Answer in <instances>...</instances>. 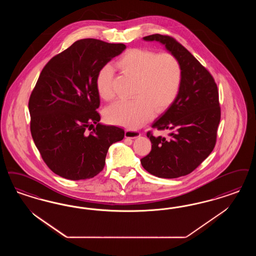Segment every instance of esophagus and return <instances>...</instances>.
<instances>
[{"label": "esophagus", "instance_id": "esophagus-1", "mask_svg": "<svg viewBox=\"0 0 256 256\" xmlns=\"http://www.w3.org/2000/svg\"><path fill=\"white\" fill-rule=\"evenodd\" d=\"M124 136H126V138L135 139V138H138V137L140 136V132H137V130H126Z\"/></svg>", "mask_w": 256, "mask_h": 256}]
</instances>
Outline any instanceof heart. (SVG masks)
<instances>
[{"label": "heart", "instance_id": "1", "mask_svg": "<svg viewBox=\"0 0 256 256\" xmlns=\"http://www.w3.org/2000/svg\"><path fill=\"white\" fill-rule=\"evenodd\" d=\"M122 72L136 80L132 100H119L106 110L108 122L130 128L146 123L152 112L160 113L174 102L182 84V68L170 53L156 54L144 48H132L115 62ZM113 70L110 64L100 68L96 88L100 97L110 100Z\"/></svg>", "mask_w": 256, "mask_h": 256}]
</instances>
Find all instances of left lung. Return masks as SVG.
Wrapping results in <instances>:
<instances>
[{
	"label": "left lung",
	"instance_id": "left-lung-1",
	"mask_svg": "<svg viewBox=\"0 0 256 256\" xmlns=\"http://www.w3.org/2000/svg\"><path fill=\"white\" fill-rule=\"evenodd\" d=\"M144 41L159 42L182 68V84L172 104L152 128L168 130V137L150 138L152 152L141 159L144 168L160 178H178L190 174L214 148L221 112L218 90L210 73L172 37L154 34Z\"/></svg>",
	"mask_w": 256,
	"mask_h": 256
}]
</instances>
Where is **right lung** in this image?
<instances>
[{
    "label": "right lung",
    "mask_w": 256,
    "mask_h": 256,
    "mask_svg": "<svg viewBox=\"0 0 256 256\" xmlns=\"http://www.w3.org/2000/svg\"><path fill=\"white\" fill-rule=\"evenodd\" d=\"M126 48L82 39L42 70L28 102L31 135L44 163L62 178L84 180L100 174L110 146L123 140V128L99 123L96 76Z\"/></svg>",
    "instance_id": "right-lung-1"
}]
</instances>
